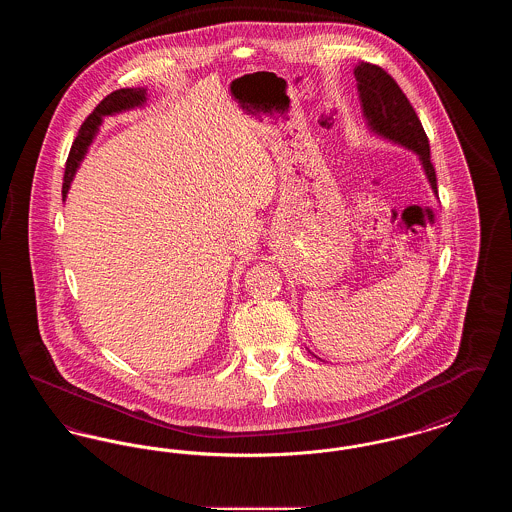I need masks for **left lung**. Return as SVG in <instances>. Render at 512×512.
Returning a JSON list of instances; mask_svg holds the SVG:
<instances>
[{
    "mask_svg": "<svg viewBox=\"0 0 512 512\" xmlns=\"http://www.w3.org/2000/svg\"><path fill=\"white\" fill-rule=\"evenodd\" d=\"M355 78L359 98L363 101V113L372 132L414 151L422 161L432 190L438 194L436 169L430 161L428 136L399 84L382 67L372 63L357 65Z\"/></svg>",
    "mask_w": 512,
    "mask_h": 512,
    "instance_id": "obj_1",
    "label": "left lung"
}]
</instances>
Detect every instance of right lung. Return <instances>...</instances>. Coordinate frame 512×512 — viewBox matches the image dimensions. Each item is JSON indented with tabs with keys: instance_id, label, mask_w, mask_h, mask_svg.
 I'll return each mask as SVG.
<instances>
[{
	"instance_id": "add662e5",
	"label": "right lung",
	"mask_w": 512,
	"mask_h": 512,
	"mask_svg": "<svg viewBox=\"0 0 512 512\" xmlns=\"http://www.w3.org/2000/svg\"><path fill=\"white\" fill-rule=\"evenodd\" d=\"M144 101H146V90L144 88H121V90H117V92H113L107 98L99 101L98 107L86 117V121L82 122L80 130H78V136H76L73 147H71L67 167H65V178H63V197H67V192H69L71 182H73L74 172L78 169L86 149L92 144L103 117L121 113L126 109L140 107Z\"/></svg>"
}]
</instances>
